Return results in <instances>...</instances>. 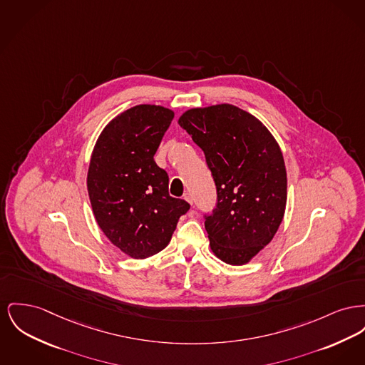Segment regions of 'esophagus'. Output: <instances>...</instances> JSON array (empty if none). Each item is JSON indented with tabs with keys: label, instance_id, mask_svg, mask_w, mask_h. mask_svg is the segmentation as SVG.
I'll use <instances>...</instances> for the list:
<instances>
[{
	"label": "esophagus",
	"instance_id": "34e87169",
	"mask_svg": "<svg viewBox=\"0 0 365 365\" xmlns=\"http://www.w3.org/2000/svg\"><path fill=\"white\" fill-rule=\"evenodd\" d=\"M183 198H185V200H186V201H187L190 205H193V198H192V194L186 193L185 194V197H183Z\"/></svg>",
	"mask_w": 365,
	"mask_h": 365
}]
</instances>
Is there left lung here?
Segmentation results:
<instances>
[{"label":"left lung","mask_w":365,"mask_h":365,"mask_svg":"<svg viewBox=\"0 0 365 365\" xmlns=\"http://www.w3.org/2000/svg\"><path fill=\"white\" fill-rule=\"evenodd\" d=\"M178 124L205 154L217 204L205 219L215 254L245 264L273 240L287 205V171L277 140L257 117L229 105L186 110Z\"/></svg>","instance_id":"1"}]
</instances>
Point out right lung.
<instances>
[{
	"label": "right lung",
	"instance_id": "obj_1",
	"mask_svg": "<svg viewBox=\"0 0 365 365\" xmlns=\"http://www.w3.org/2000/svg\"><path fill=\"white\" fill-rule=\"evenodd\" d=\"M173 111L138 105L114 117L92 150L86 189L93 216L118 250L133 259L163 251L190 205L168 193V175L154 154Z\"/></svg>",
	"mask_w": 365,
	"mask_h": 365
}]
</instances>
